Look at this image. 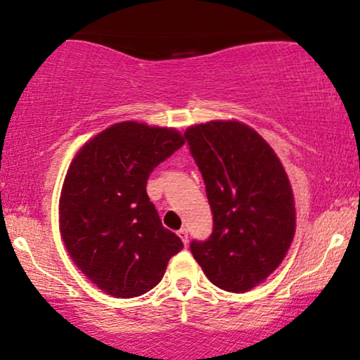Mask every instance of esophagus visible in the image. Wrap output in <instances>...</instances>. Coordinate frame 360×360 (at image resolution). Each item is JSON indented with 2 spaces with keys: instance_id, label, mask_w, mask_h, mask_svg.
Listing matches in <instances>:
<instances>
[{
  "instance_id": "obj_1",
  "label": "esophagus",
  "mask_w": 360,
  "mask_h": 360,
  "mask_svg": "<svg viewBox=\"0 0 360 360\" xmlns=\"http://www.w3.org/2000/svg\"><path fill=\"white\" fill-rule=\"evenodd\" d=\"M177 236H179L181 240H183L184 245L189 243V234H188V229H186V227H183V229L177 231Z\"/></svg>"
}]
</instances>
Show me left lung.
Masks as SVG:
<instances>
[{
	"label": "left lung",
	"mask_w": 360,
	"mask_h": 360,
	"mask_svg": "<svg viewBox=\"0 0 360 360\" xmlns=\"http://www.w3.org/2000/svg\"><path fill=\"white\" fill-rule=\"evenodd\" d=\"M184 138L214 221L209 239H194L191 252L214 285L248 292L279 267L292 243L289 177L269 144L239 121L191 126Z\"/></svg>",
	"instance_id": "left-lung-1"
}]
</instances>
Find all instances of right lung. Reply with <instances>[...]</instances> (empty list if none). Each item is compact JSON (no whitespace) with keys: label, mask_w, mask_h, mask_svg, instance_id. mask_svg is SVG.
I'll return each instance as SVG.
<instances>
[{"label":"right lung","mask_w":360,"mask_h":360,"mask_svg":"<svg viewBox=\"0 0 360 360\" xmlns=\"http://www.w3.org/2000/svg\"><path fill=\"white\" fill-rule=\"evenodd\" d=\"M183 144L176 129L124 121L94 136L72 159L59 198V229L76 266L106 294H146L183 249L146 193L154 167Z\"/></svg>","instance_id":"right-lung-1"}]
</instances>
